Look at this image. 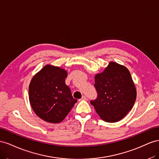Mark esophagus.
<instances>
[{"instance_id":"34e87169","label":"esophagus","mask_w":159,"mask_h":159,"mask_svg":"<svg viewBox=\"0 0 159 159\" xmlns=\"http://www.w3.org/2000/svg\"><path fill=\"white\" fill-rule=\"evenodd\" d=\"M87 99V97L86 96H83L82 97V98H81V99L80 100H83V101H86V100Z\"/></svg>"}]
</instances>
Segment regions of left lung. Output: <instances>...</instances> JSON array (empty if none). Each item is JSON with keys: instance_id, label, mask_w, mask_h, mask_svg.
<instances>
[{"instance_id": "8db88e82", "label": "left lung", "mask_w": 159, "mask_h": 159, "mask_svg": "<svg viewBox=\"0 0 159 159\" xmlns=\"http://www.w3.org/2000/svg\"><path fill=\"white\" fill-rule=\"evenodd\" d=\"M98 96L90 103L105 122L120 120L132 109L137 90L129 70L124 66L110 62L102 72L94 77Z\"/></svg>"}]
</instances>
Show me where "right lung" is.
Masks as SVG:
<instances>
[{"label":"right lung","mask_w":159,"mask_h":159,"mask_svg":"<svg viewBox=\"0 0 159 159\" xmlns=\"http://www.w3.org/2000/svg\"><path fill=\"white\" fill-rule=\"evenodd\" d=\"M66 77L65 69L47 65L32 79L29 88L30 105L44 121L59 123L77 102L65 84Z\"/></svg>","instance_id":"1"}]
</instances>
